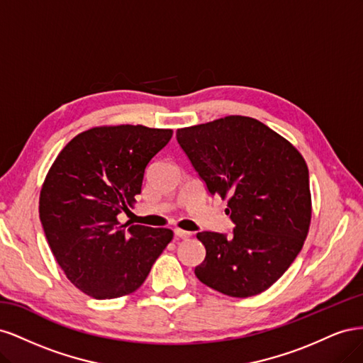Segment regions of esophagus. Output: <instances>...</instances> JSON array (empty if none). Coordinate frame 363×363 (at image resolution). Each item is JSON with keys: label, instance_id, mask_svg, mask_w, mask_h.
Instances as JSON below:
<instances>
[{"label": "esophagus", "instance_id": "esophagus-1", "mask_svg": "<svg viewBox=\"0 0 363 363\" xmlns=\"http://www.w3.org/2000/svg\"><path fill=\"white\" fill-rule=\"evenodd\" d=\"M174 233H175V236L180 238V239H189V238H191V232H186V230L175 228Z\"/></svg>", "mask_w": 363, "mask_h": 363}]
</instances>
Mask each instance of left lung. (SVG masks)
I'll return each instance as SVG.
<instances>
[{
  "label": "left lung",
  "mask_w": 363,
  "mask_h": 363,
  "mask_svg": "<svg viewBox=\"0 0 363 363\" xmlns=\"http://www.w3.org/2000/svg\"><path fill=\"white\" fill-rule=\"evenodd\" d=\"M207 191L228 199L233 236L196 233L206 259L195 276L236 298L272 286L298 256L312 199L306 160L289 140L248 116L232 115L177 130Z\"/></svg>",
  "instance_id": "obj_1"
}]
</instances>
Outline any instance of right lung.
Listing matches in <instances>:
<instances>
[{"label": "right lung", "instance_id": "obj_1", "mask_svg": "<svg viewBox=\"0 0 363 363\" xmlns=\"http://www.w3.org/2000/svg\"><path fill=\"white\" fill-rule=\"evenodd\" d=\"M172 138L169 128L103 125L68 142L39 196L48 245L68 280L92 298H118L145 281L172 240V230L121 225L140 194L150 160Z\"/></svg>", "mask_w": 363, "mask_h": 363}]
</instances>
